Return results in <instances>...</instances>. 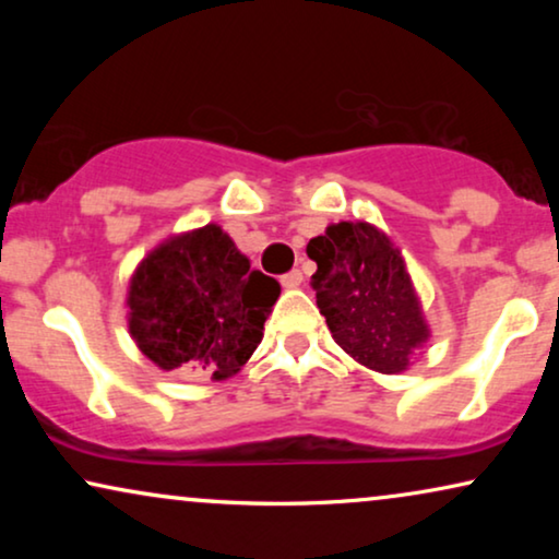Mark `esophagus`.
I'll list each match as a JSON object with an SVG mask.
<instances>
[{
    "mask_svg": "<svg viewBox=\"0 0 559 559\" xmlns=\"http://www.w3.org/2000/svg\"><path fill=\"white\" fill-rule=\"evenodd\" d=\"M280 282H282V287H287V289L300 287V285H302V272H300V270H293V272L282 274Z\"/></svg>",
    "mask_w": 559,
    "mask_h": 559,
    "instance_id": "34e87169",
    "label": "esophagus"
}]
</instances>
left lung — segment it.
Instances as JSON below:
<instances>
[{"instance_id":"left-lung-1","label":"left lung","mask_w":559,"mask_h":559,"mask_svg":"<svg viewBox=\"0 0 559 559\" xmlns=\"http://www.w3.org/2000/svg\"><path fill=\"white\" fill-rule=\"evenodd\" d=\"M312 289L338 346L366 369L400 373L430 338L407 264L384 231L341 221L308 243Z\"/></svg>"}]
</instances>
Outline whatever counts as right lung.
I'll return each mask as SVG.
<instances>
[{"label": "right lung", "mask_w": 559, "mask_h": 559, "mask_svg": "<svg viewBox=\"0 0 559 559\" xmlns=\"http://www.w3.org/2000/svg\"><path fill=\"white\" fill-rule=\"evenodd\" d=\"M280 282L251 270L224 228L170 236L129 282V333L163 371L228 379L262 343Z\"/></svg>", "instance_id": "1"}]
</instances>
